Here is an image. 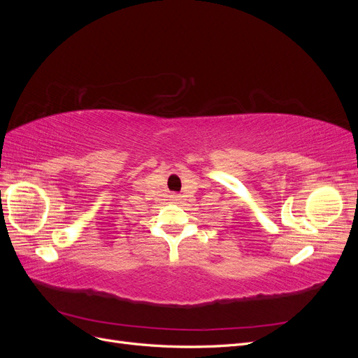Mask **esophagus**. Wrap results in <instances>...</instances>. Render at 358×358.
I'll return each mask as SVG.
<instances>
[{"mask_svg": "<svg viewBox=\"0 0 358 358\" xmlns=\"http://www.w3.org/2000/svg\"><path fill=\"white\" fill-rule=\"evenodd\" d=\"M171 199L173 200H179V196H176V194H175V196H171Z\"/></svg>", "mask_w": 358, "mask_h": 358, "instance_id": "1", "label": "esophagus"}]
</instances>
